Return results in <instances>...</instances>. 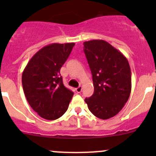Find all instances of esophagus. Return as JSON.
I'll return each instance as SVG.
<instances>
[{
	"mask_svg": "<svg viewBox=\"0 0 156 156\" xmlns=\"http://www.w3.org/2000/svg\"><path fill=\"white\" fill-rule=\"evenodd\" d=\"M81 90H82V87H81V86H79V87H77L76 89H75V91H76V92L78 93V94L81 93Z\"/></svg>",
	"mask_w": 156,
	"mask_h": 156,
	"instance_id": "34e87169",
	"label": "esophagus"
}]
</instances>
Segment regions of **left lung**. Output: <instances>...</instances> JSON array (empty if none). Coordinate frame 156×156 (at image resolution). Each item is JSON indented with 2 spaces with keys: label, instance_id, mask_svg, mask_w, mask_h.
Returning a JSON list of instances; mask_svg holds the SVG:
<instances>
[{
  "label": "left lung",
  "instance_id": "8db88e82",
  "mask_svg": "<svg viewBox=\"0 0 156 156\" xmlns=\"http://www.w3.org/2000/svg\"><path fill=\"white\" fill-rule=\"evenodd\" d=\"M84 52L93 75L94 94L84 100L100 119L116 115L128 100L131 72L127 58L103 40L84 42Z\"/></svg>",
  "mask_w": 156,
  "mask_h": 156
}]
</instances>
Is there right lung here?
Wrapping results in <instances>:
<instances>
[{
    "instance_id": "right-lung-1",
    "label": "right lung",
    "mask_w": 156,
    "mask_h": 156,
    "mask_svg": "<svg viewBox=\"0 0 156 156\" xmlns=\"http://www.w3.org/2000/svg\"><path fill=\"white\" fill-rule=\"evenodd\" d=\"M75 43H53L31 57L22 75L23 90L34 112L47 120H56L68 109L74 93L64 86L60 69Z\"/></svg>"
}]
</instances>
